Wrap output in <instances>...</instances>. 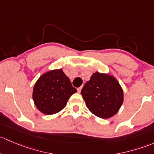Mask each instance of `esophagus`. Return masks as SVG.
Returning <instances> with one entry per match:
<instances>
[{
    "label": "esophagus",
    "mask_w": 154,
    "mask_h": 154,
    "mask_svg": "<svg viewBox=\"0 0 154 154\" xmlns=\"http://www.w3.org/2000/svg\"><path fill=\"white\" fill-rule=\"evenodd\" d=\"M82 87H80V88H79L77 89V90H78V92H79V93H80L81 92V90H82Z\"/></svg>",
    "instance_id": "1"
}]
</instances>
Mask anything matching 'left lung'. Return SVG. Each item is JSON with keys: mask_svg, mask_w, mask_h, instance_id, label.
<instances>
[{"mask_svg": "<svg viewBox=\"0 0 154 154\" xmlns=\"http://www.w3.org/2000/svg\"><path fill=\"white\" fill-rule=\"evenodd\" d=\"M81 93L90 111L101 119L116 114L124 99L122 88L116 78L99 72L92 75Z\"/></svg>", "mask_w": 154, "mask_h": 154, "instance_id": "8db88e82", "label": "left lung"}]
</instances>
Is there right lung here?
<instances>
[{
	"label": "right lung",
	"instance_id": "add662e5",
	"mask_svg": "<svg viewBox=\"0 0 154 154\" xmlns=\"http://www.w3.org/2000/svg\"><path fill=\"white\" fill-rule=\"evenodd\" d=\"M76 92L62 69H53L38 79L33 88L32 99L38 110L52 115L64 109L68 99Z\"/></svg>",
	"mask_w": 154,
	"mask_h": 154
}]
</instances>
